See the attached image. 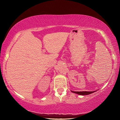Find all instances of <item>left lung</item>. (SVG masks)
Instances as JSON below:
<instances>
[{
	"instance_id": "left-lung-1",
	"label": "left lung",
	"mask_w": 120,
	"mask_h": 120,
	"mask_svg": "<svg viewBox=\"0 0 120 120\" xmlns=\"http://www.w3.org/2000/svg\"><path fill=\"white\" fill-rule=\"evenodd\" d=\"M71 92L75 93V94H78V95H90V94H92L94 92H96L95 91H92V92H88V91H83V92H74V91H72L71 90Z\"/></svg>"
}]
</instances>
